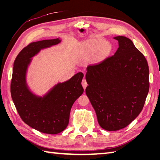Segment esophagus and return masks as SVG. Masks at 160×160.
<instances>
[{
	"label": "esophagus",
	"instance_id": "1",
	"mask_svg": "<svg viewBox=\"0 0 160 160\" xmlns=\"http://www.w3.org/2000/svg\"><path fill=\"white\" fill-rule=\"evenodd\" d=\"M82 87L84 88V89H85L86 87H87V81H86L85 79H83L82 80Z\"/></svg>",
	"mask_w": 160,
	"mask_h": 160
}]
</instances>
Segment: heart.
<instances>
[{
  "label": "heart",
  "mask_w": 160,
  "mask_h": 160,
  "mask_svg": "<svg viewBox=\"0 0 160 160\" xmlns=\"http://www.w3.org/2000/svg\"><path fill=\"white\" fill-rule=\"evenodd\" d=\"M111 47L107 41L100 38H92L82 44L80 49V55L85 59L98 60L107 56L110 53Z\"/></svg>",
  "instance_id": "obj_1"
}]
</instances>
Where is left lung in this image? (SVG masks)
Instances as JSON below:
<instances>
[{"mask_svg": "<svg viewBox=\"0 0 160 160\" xmlns=\"http://www.w3.org/2000/svg\"><path fill=\"white\" fill-rule=\"evenodd\" d=\"M113 56L87 67L86 94L98 124L108 131L127 127L140 113L149 90V69L144 56L131 40L116 36Z\"/></svg>", "mask_w": 160, "mask_h": 160, "instance_id": "8db88e82", "label": "left lung"}]
</instances>
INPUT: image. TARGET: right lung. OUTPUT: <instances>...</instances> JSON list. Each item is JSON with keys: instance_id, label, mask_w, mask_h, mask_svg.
Segmentation results:
<instances>
[{"instance_id": "1", "label": "right lung", "mask_w": 160, "mask_h": 160, "mask_svg": "<svg viewBox=\"0 0 160 160\" xmlns=\"http://www.w3.org/2000/svg\"><path fill=\"white\" fill-rule=\"evenodd\" d=\"M58 38L33 42L20 51L13 63L11 96L22 120L47 134H57L67 128L72 105L83 93L84 75L79 72L70 80L58 83L43 98L34 96L26 85L25 76L31 58L39 51L57 45Z\"/></svg>"}]
</instances>
